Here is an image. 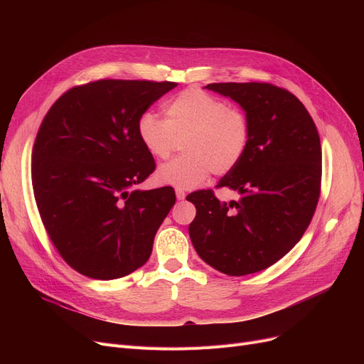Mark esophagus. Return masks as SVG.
I'll return each instance as SVG.
<instances>
[{"label":"esophagus","mask_w":364,"mask_h":364,"mask_svg":"<svg viewBox=\"0 0 364 364\" xmlns=\"http://www.w3.org/2000/svg\"><path fill=\"white\" fill-rule=\"evenodd\" d=\"M176 196H177L178 200H184L186 192H184V190H181V188H176Z\"/></svg>","instance_id":"obj_1"}]
</instances>
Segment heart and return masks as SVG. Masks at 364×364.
<instances>
[{
  "label": "heart",
  "instance_id": "obj_1",
  "mask_svg": "<svg viewBox=\"0 0 364 364\" xmlns=\"http://www.w3.org/2000/svg\"><path fill=\"white\" fill-rule=\"evenodd\" d=\"M166 119L144 112L137 122V136L150 156L164 161L178 147L183 155L156 172L161 184L195 188L209 174L224 176L243 158L251 128L246 113L215 95L190 88L165 105Z\"/></svg>",
  "mask_w": 364,
  "mask_h": 364
}]
</instances>
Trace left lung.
I'll return each mask as SVG.
<instances>
[{
    "label": "left lung",
    "mask_w": 364,
    "mask_h": 364,
    "mask_svg": "<svg viewBox=\"0 0 364 364\" xmlns=\"http://www.w3.org/2000/svg\"><path fill=\"white\" fill-rule=\"evenodd\" d=\"M250 121L242 161L217 187L240 193L220 202L213 190L187 196L196 217L188 235L198 255L228 276L265 270L288 254L311 223L320 196L321 147L309 110L288 90L267 82H215Z\"/></svg>",
    "instance_id": "1"
}]
</instances>
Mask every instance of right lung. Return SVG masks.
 I'll return each mask as SVG.
<instances>
[{"mask_svg":"<svg viewBox=\"0 0 364 364\" xmlns=\"http://www.w3.org/2000/svg\"><path fill=\"white\" fill-rule=\"evenodd\" d=\"M177 82L99 80L50 107L32 150V187L57 252L78 273L112 280L150 257L176 203L169 187L136 190L155 159L139 140L141 114Z\"/></svg>","mask_w":364,"mask_h":364,"instance_id":"1","label":"right lung"}]
</instances>
